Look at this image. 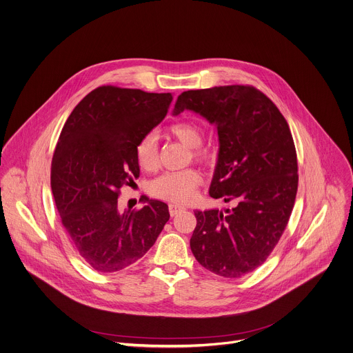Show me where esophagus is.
<instances>
[{
	"mask_svg": "<svg viewBox=\"0 0 353 353\" xmlns=\"http://www.w3.org/2000/svg\"><path fill=\"white\" fill-rule=\"evenodd\" d=\"M185 210V207L183 205H181V204H170V214L174 217V216H176V214H179L181 211H183Z\"/></svg>",
	"mask_w": 353,
	"mask_h": 353,
	"instance_id": "1",
	"label": "esophagus"
}]
</instances>
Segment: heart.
I'll return each mask as SVG.
<instances>
[{"label":"heart","mask_w":353,"mask_h":353,"mask_svg":"<svg viewBox=\"0 0 353 353\" xmlns=\"http://www.w3.org/2000/svg\"><path fill=\"white\" fill-rule=\"evenodd\" d=\"M170 133L186 148L193 149V157L197 161H208L210 153L199 148L203 142V130L197 123L188 121L176 122L170 126ZM134 157L140 168L145 171H152L157 167L159 149L154 133H146L139 140L134 148ZM200 183L201 175L194 170L167 172L150 183V192L159 199L182 204L193 199Z\"/></svg>","instance_id":"1"}]
</instances>
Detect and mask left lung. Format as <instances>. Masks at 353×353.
<instances>
[{
	"label": "left lung",
	"instance_id": "left-lung-1",
	"mask_svg": "<svg viewBox=\"0 0 353 353\" xmlns=\"http://www.w3.org/2000/svg\"><path fill=\"white\" fill-rule=\"evenodd\" d=\"M185 110L216 126L220 148L208 193L235 204L194 210L190 249L208 271L241 278L265 261L287 228L298 190L294 139L275 104L252 86L183 92L172 115Z\"/></svg>",
	"mask_w": 353,
	"mask_h": 353
}]
</instances>
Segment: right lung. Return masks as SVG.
Listing matches in <instances>:
<instances>
[{
    "label": "right lung",
    "instance_id": "add662e5",
    "mask_svg": "<svg viewBox=\"0 0 353 353\" xmlns=\"http://www.w3.org/2000/svg\"><path fill=\"white\" fill-rule=\"evenodd\" d=\"M171 93L101 86L66 119L51 163V190L63 231L99 272L121 271L142 259L170 220L168 205L119 213L118 194L139 176L134 148L167 115Z\"/></svg>",
    "mask_w": 353,
    "mask_h": 353
}]
</instances>
